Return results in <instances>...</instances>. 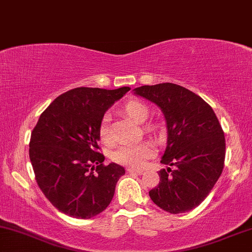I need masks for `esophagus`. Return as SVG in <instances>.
Instances as JSON below:
<instances>
[{"mask_svg": "<svg viewBox=\"0 0 252 252\" xmlns=\"http://www.w3.org/2000/svg\"><path fill=\"white\" fill-rule=\"evenodd\" d=\"M126 170H127V173H129V174H138V175H141V174L145 173L142 169H135V168H131V167H129V168H127Z\"/></svg>", "mask_w": 252, "mask_h": 252, "instance_id": "obj_1", "label": "esophagus"}]
</instances>
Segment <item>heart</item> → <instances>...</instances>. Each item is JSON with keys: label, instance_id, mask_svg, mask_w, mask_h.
I'll return each mask as SVG.
<instances>
[{"label": "heart", "instance_id": "obj_1", "mask_svg": "<svg viewBox=\"0 0 252 252\" xmlns=\"http://www.w3.org/2000/svg\"><path fill=\"white\" fill-rule=\"evenodd\" d=\"M124 111L136 123H144L150 117V107L140 100H128L124 105ZM145 133L151 135L160 134L161 127L157 123H147L144 125ZM99 138L104 144H111L112 134L110 128V114H104L99 124ZM155 154V147L151 141H140L136 144H124L119 146L111 155L114 162L140 168Z\"/></svg>", "mask_w": 252, "mask_h": 252}]
</instances>
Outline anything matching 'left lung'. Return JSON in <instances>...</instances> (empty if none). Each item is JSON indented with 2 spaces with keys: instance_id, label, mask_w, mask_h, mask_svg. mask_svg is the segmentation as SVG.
Wrapping results in <instances>:
<instances>
[{
  "instance_id": "left-lung-1",
  "label": "left lung",
  "mask_w": 252,
  "mask_h": 252,
  "mask_svg": "<svg viewBox=\"0 0 252 252\" xmlns=\"http://www.w3.org/2000/svg\"><path fill=\"white\" fill-rule=\"evenodd\" d=\"M134 91L162 110L168 128L161 163L173 168L160 170V182L150 196L164 212L187 213L200 206L222 174L225 138L221 124L208 102L183 86L162 83Z\"/></svg>"
}]
</instances>
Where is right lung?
I'll return each instance as SVG.
<instances>
[{
  "instance_id": "1",
  "label": "right lung",
  "mask_w": 252,
  "mask_h": 252,
  "mask_svg": "<svg viewBox=\"0 0 252 252\" xmlns=\"http://www.w3.org/2000/svg\"><path fill=\"white\" fill-rule=\"evenodd\" d=\"M129 90H70L45 108L31 132L29 157L37 185L65 215L91 219L111 203L125 169L104 164L98 128L108 107Z\"/></svg>"
}]
</instances>
